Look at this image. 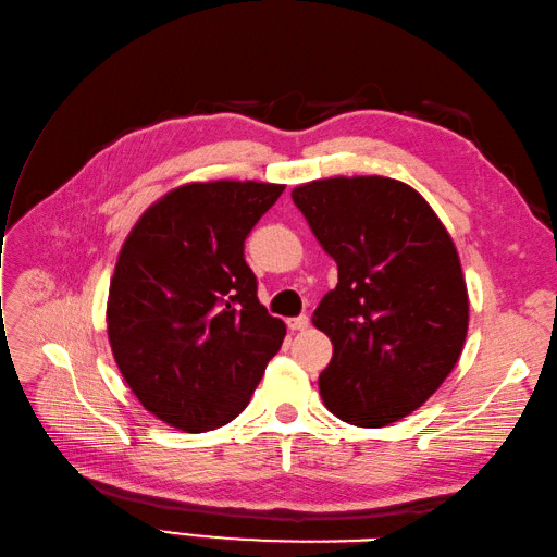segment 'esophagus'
I'll return each mask as SVG.
<instances>
[{
	"label": "esophagus",
	"instance_id": "obj_1",
	"mask_svg": "<svg viewBox=\"0 0 557 557\" xmlns=\"http://www.w3.org/2000/svg\"><path fill=\"white\" fill-rule=\"evenodd\" d=\"M289 330H306L310 325V318L308 315H296V318H289L287 320Z\"/></svg>",
	"mask_w": 557,
	"mask_h": 557
}]
</instances>
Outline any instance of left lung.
I'll return each instance as SVG.
<instances>
[{"label": "left lung", "instance_id": "8db88e82", "mask_svg": "<svg viewBox=\"0 0 557 557\" xmlns=\"http://www.w3.org/2000/svg\"><path fill=\"white\" fill-rule=\"evenodd\" d=\"M292 199L339 268L313 313L334 346L322 400L360 426L410 416L454 370L468 334V289L446 227L392 177L315 180Z\"/></svg>", "mask_w": 557, "mask_h": 557}]
</instances>
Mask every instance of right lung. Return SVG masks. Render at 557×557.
<instances>
[{"label": "right lung", "instance_id": "1", "mask_svg": "<svg viewBox=\"0 0 557 557\" xmlns=\"http://www.w3.org/2000/svg\"><path fill=\"white\" fill-rule=\"evenodd\" d=\"M284 185L194 183L165 194L125 239L109 342L153 416L209 432L249 406L287 327L258 301L244 242Z\"/></svg>", "mask_w": 557, "mask_h": 557}]
</instances>
